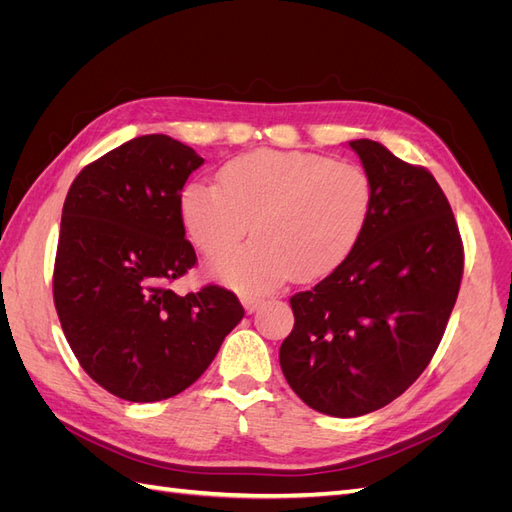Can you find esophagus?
Wrapping results in <instances>:
<instances>
[{
  "mask_svg": "<svg viewBox=\"0 0 512 512\" xmlns=\"http://www.w3.org/2000/svg\"><path fill=\"white\" fill-rule=\"evenodd\" d=\"M241 303H243V307L247 309V312H256V309H258L262 303H265V299H262V297H254V294H243Z\"/></svg>",
  "mask_w": 512,
  "mask_h": 512,
  "instance_id": "obj_1",
  "label": "esophagus"
}]
</instances>
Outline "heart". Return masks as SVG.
Masks as SVG:
<instances>
[{
    "instance_id": "1",
    "label": "heart",
    "mask_w": 512,
    "mask_h": 512,
    "mask_svg": "<svg viewBox=\"0 0 512 512\" xmlns=\"http://www.w3.org/2000/svg\"><path fill=\"white\" fill-rule=\"evenodd\" d=\"M374 205L361 166L309 151L260 149L232 158L220 185L192 181L179 196L185 232L218 256L245 232L256 239L218 258L213 273L243 292H265L290 275L318 280L359 243Z\"/></svg>"
}]
</instances>
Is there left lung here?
Returning <instances> with one entry per match:
<instances>
[{
    "instance_id": "left-lung-1",
    "label": "left lung",
    "mask_w": 512,
    "mask_h": 512,
    "mask_svg": "<svg viewBox=\"0 0 512 512\" xmlns=\"http://www.w3.org/2000/svg\"><path fill=\"white\" fill-rule=\"evenodd\" d=\"M374 185L352 254L312 290L290 297L280 348L290 389L339 418L380 410L423 374L457 301L463 243L427 168L376 141H350Z\"/></svg>"
}]
</instances>
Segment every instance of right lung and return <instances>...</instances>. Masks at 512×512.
<instances>
[{"label": "right lung", "instance_id": "obj_1", "mask_svg": "<svg viewBox=\"0 0 512 512\" xmlns=\"http://www.w3.org/2000/svg\"><path fill=\"white\" fill-rule=\"evenodd\" d=\"M203 162L166 134L132 138L76 175L61 211V329L89 378L126 401L188 389L245 314L222 286L170 288L196 265L179 196Z\"/></svg>", "mask_w": 512, "mask_h": 512}]
</instances>
